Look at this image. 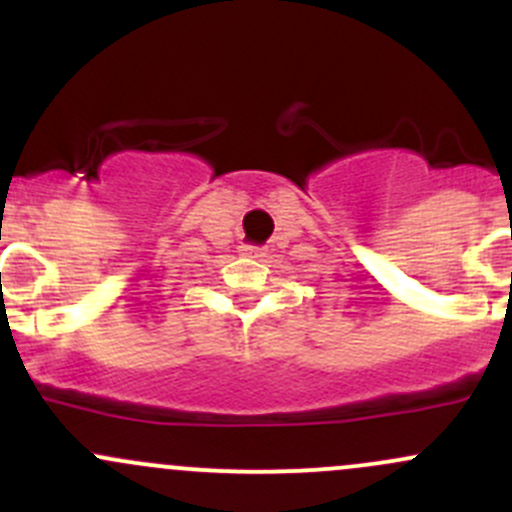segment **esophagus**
<instances>
[{
	"mask_svg": "<svg viewBox=\"0 0 512 512\" xmlns=\"http://www.w3.org/2000/svg\"><path fill=\"white\" fill-rule=\"evenodd\" d=\"M242 255H245V257H255V260H262V257H267V247L242 245Z\"/></svg>",
	"mask_w": 512,
	"mask_h": 512,
	"instance_id": "esophagus-1",
	"label": "esophagus"
}]
</instances>
